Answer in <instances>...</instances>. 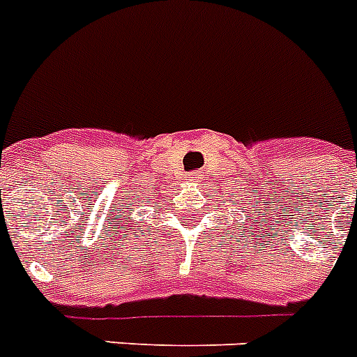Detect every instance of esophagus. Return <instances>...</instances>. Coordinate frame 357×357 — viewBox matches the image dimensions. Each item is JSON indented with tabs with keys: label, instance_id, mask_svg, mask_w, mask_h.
I'll return each instance as SVG.
<instances>
[{
	"label": "esophagus",
	"instance_id": "obj_1",
	"mask_svg": "<svg viewBox=\"0 0 357 357\" xmlns=\"http://www.w3.org/2000/svg\"><path fill=\"white\" fill-rule=\"evenodd\" d=\"M199 178H202V172H190V174H188V179H190V181H197Z\"/></svg>",
	"mask_w": 357,
	"mask_h": 357
}]
</instances>
